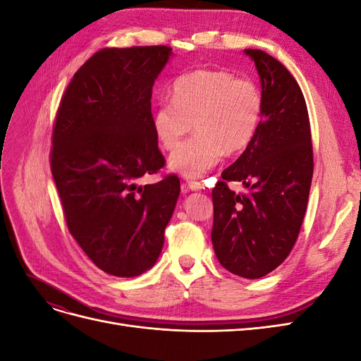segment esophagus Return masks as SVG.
Wrapping results in <instances>:
<instances>
[{"label": "esophagus", "mask_w": 361, "mask_h": 361, "mask_svg": "<svg viewBox=\"0 0 361 361\" xmlns=\"http://www.w3.org/2000/svg\"><path fill=\"white\" fill-rule=\"evenodd\" d=\"M182 188L183 190H191V191H199V190H202V183L199 180L187 179L182 183Z\"/></svg>", "instance_id": "1"}]
</instances>
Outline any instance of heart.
Instances as JSON below:
<instances>
[{
  "label": "heart",
  "instance_id": "b5f03b06",
  "mask_svg": "<svg viewBox=\"0 0 361 361\" xmlns=\"http://www.w3.org/2000/svg\"><path fill=\"white\" fill-rule=\"evenodd\" d=\"M264 96L259 85L231 72L195 69L174 80L171 101H161L152 126L162 149L174 150L194 126L195 134L170 157L169 166L197 178L224 154L244 150L260 125Z\"/></svg>",
  "mask_w": 361,
  "mask_h": 361
}]
</instances>
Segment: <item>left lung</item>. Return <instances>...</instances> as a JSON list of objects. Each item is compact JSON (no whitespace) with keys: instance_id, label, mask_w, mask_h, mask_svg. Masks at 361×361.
Returning <instances> with one entry per match:
<instances>
[{"instance_id":"obj_1","label":"left lung","mask_w":361,"mask_h":361,"mask_svg":"<svg viewBox=\"0 0 361 361\" xmlns=\"http://www.w3.org/2000/svg\"><path fill=\"white\" fill-rule=\"evenodd\" d=\"M260 78L264 110L253 141L212 190V245L220 264L244 279H260L285 260L297 241L313 176L310 120L302 92L283 64L260 49H244ZM243 181L245 195L226 182Z\"/></svg>"}]
</instances>
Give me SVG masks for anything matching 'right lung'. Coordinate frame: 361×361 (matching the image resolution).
I'll use <instances>...</instances> for the list:
<instances>
[{"instance_id":"add662e5","label":"right lung","mask_w":361,"mask_h":361,"mask_svg":"<svg viewBox=\"0 0 361 361\" xmlns=\"http://www.w3.org/2000/svg\"><path fill=\"white\" fill-rule=\"evenodd\" d=\"M170 47L105 48L76 71L52 130L51 171L75 241L106 274L157 264L180 182L140 187L166 159L152 126V87Z\"/></svg>"}]
</instances>
